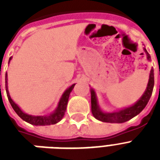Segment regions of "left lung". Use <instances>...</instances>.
I'll return each mask as SVG.
<instances>
[{
  "label": "left lung",
  "instance_id": "1",
  "mask_svg": "<svg viewBox=\"0 0 160 160\" xmlns=\"http://www.w3.org/2000/svg\"><path fill=\"white\" fill-rule=\"evenodd\" d=\"M144 51L146 54L147 60L150 61V55L146 51V49L144 47ZM160 75V73H159ZM154 69L152 68L149 73V81L147 85L146 90L144 92L143 95L139 98L136 102L131 106L126 107L124 109H119L117 111L108 112L103 111L99 105L98 103V99L96 96V93L95 90H93L92 88L90 89V95H91V111L95 119L102 122H106V123H124L126 122L134 116H136L137 114H139L140 112L144 109V107L146 106L149 99L151 97L153 89H154Z\"/></svg>",
  "mask_w": 160,
  "mask_h": 160
}]
</instances>
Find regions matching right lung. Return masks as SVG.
Listing matches in <instances>:
<instances>
[{
  "label": "right lung",
  "mask_w": 160,
  "mask_h": 160,
  "mask_svg": "<svg viewBox=\"0 0 160 160\" xmlns=\"http://www.w3.org/2000/svg\"><path fill=\"white\" fill-rule=\"evenodd\" d=\"M11 58L12 57H10L9 62L11 61ZM7 80H8V79H7V73H6V94H7L9 102H10L11 105L12 106L14 110H15V112L18 114L19 116L21 117V119L25 120L26 122H27V123H29V124H33V125H51V124H57L58 122H60L62 119L63 117H64V115H65L68 100H69V97H70V94L75 85V84H74V85H72L71 86H70L68 89L65 90V91L63 93V95L60 97V101L58 103L56 109L52 113L49 114H46V115H31V114H26V113L22 111L21 108L12 100V99L11 98V95H10V93H9L8 81Z\"/></svg>",
  "instance_id": "1"
}]
</instances>
